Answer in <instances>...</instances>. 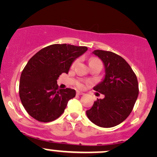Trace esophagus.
I'll list each match as a JSON object with an SVG mask.
<instances>
[{
  "mask_svg": "<svg viewBox=\"0 0 157 157\" xmlns=\"http://www.w3.org/2000/svg\"><path fill=\"white\" fill-rule=\"evenodd\" d=\"M83 94H84V93H83L82 92H80V91H78V90L77 91V96H81V95H83Z\"/></svg>",
  "mask_w": 157,
  "mask_h": 157,
  "instance_id": "esophagus-1",
  "label": "esophagus"
}]
</instances>
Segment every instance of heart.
<instances>
[{
  "instance_id": "heart-1",
  "label": "heart",
  "mask_w": 157,
  "mask_h": 157,
  "mask_svg": "<svg viewBox=\"0 0 157 157\" xmlns=\"http://www.w3.org/2000/svg\"><path fill=\"white\" fill-rule=\"evenodd\" d=\"M94 59H91V60H94ZM79 86H80V87H82V84H79Z\"/></svg>"
}]
</instances>
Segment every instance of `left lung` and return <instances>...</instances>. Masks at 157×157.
Returning <instances> with one entry per match:
<instances>
[{
    "label": "left lung",
    "mask_w": 157,
    "mask_h": 157,
    "mask_svg": "<svg viewBox=\"0 0 157 157\" xmlns=\"http://www.w3.org/2000/svg\"><path fill=\"white\" fill-rule=\"evenodd\" d=\"M104 63L105 76L93 88L104 94L97 99L86 114L93 123L101 128L120 124L131 113L138 96L137 77L128 63L116 53L102 50L93 51Z\"/></svg>",
    "instance_id": "obj_1"
}]
</instances>
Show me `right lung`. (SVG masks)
Returning <instances> with one entry per match:
<instances>
[{
    "instance_id": "add662e5",
    "label": "right lung",
    "mask_w": 157,
    "mask_h": 157,
    "mask_svg": "<svg viewBox=\"0 0 157 157\" xmlns=\"http://www.w3.org/2000/svg\"><path fill=\"white\" fill-rule=\"evenodd\" d=\"M87 50L86 46L53 44L43 48L29 59L21 74L19 97L32 117L48 122L63 114L76 91L59 89L57 80L62 73L68 74L75 59Z\"/></svg>"
}]
</instances>
